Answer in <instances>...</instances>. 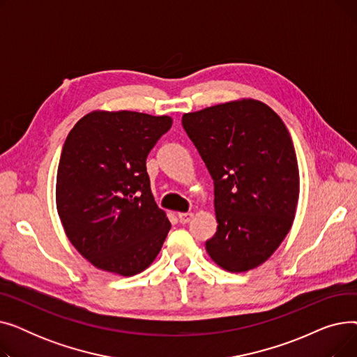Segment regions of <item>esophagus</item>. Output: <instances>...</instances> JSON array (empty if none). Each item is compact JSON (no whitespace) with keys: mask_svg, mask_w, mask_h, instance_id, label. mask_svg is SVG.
Wrapping results in <instances>:
<instances>
[{"mask_svg":"<svg viewBox=\"0 0 357 357\" xmlns=\"http://www.w3.org/2000/svg\"><path fill=\"white\" fill-rule=\"evenodd\" d=\"M192 217H194L192 213H179V214H178V218H179V222H181V224L190 222Z\"/></svg>","mask_w":357,"mask_h":357,"instance_id":"34e87169","label":"esophagus"}]
</instances>
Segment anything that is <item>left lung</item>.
<instances>
[{"mask_svg": "<svg viewBox=\"0 0 357 357\" xmlns=\"http://www.w3.org/2000/svg\"><path fill=\"white\" fill-rule=\"evenodd\" d=\"M182 126L214 181L218 226L205 249L229 272L261 265L288 234L298 204V162L288 128L256 100L188 112Z\"/></svg>", "mask_w": 357, "mask_h": 357, "instance_id": "8db88e82", "label": "left lung"}]
</instances>
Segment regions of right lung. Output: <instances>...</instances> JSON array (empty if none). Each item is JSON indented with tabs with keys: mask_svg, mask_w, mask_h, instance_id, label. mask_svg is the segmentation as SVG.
<instances>
[{
	"mask_svg": "<svg viewBox=\"0 0 357 357\" xmlns=\"http://www.w3.org/2000/svg\"><path fill=\"white\" fill-rule=\"evenodd\" d=\"M167 116L93 111L68 135L56 179L65 233L98 269L144 271L171 230L150 191L146 159L171 128Z\"/></svg>",
	"mask_w": 357,
	"mask_h": 357,
	"instance_id": "1",
	"label": "right lung"
}]
</instances>
